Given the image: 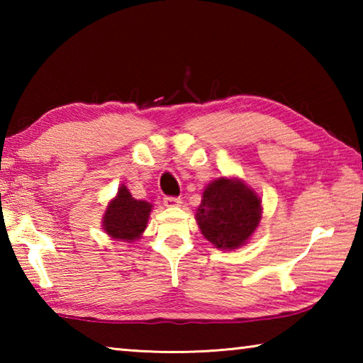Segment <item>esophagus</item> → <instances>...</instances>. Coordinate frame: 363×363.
Returning <instances> with one entry per match:
<instances>
[{
	"instance_id": "34e87169",
	"label": "esophagus",
	"mask_w": 363,
	"mask_h": 363,
	"mask_svg": "<svg viewBox=\"0 0 363 363\" xmlns=\"http://www.w3.org/2000/svg\"><path fill=\"white\" fill-rule=\"evenodd\" d=\"M163 203H164V206H168V208H174V206H181V199H176V196H167V199L163 200Z\"/></svg>"
}]
</instances>
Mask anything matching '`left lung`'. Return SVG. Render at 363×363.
<instances>
[{
    "label": "left lung",
    "instance_id": "8db88e82",
    "mask_svg": "<svg viewBox=\"0 0 363 363\" xmlns=\"http://www.w3.org/2000/svg\"><path fill=\"white\" fill-rule=\"evenodd\" d=\"M261 203L259 194L245 181L220 176L205 187L195 220L208 242L232 251L247 245L259 227Z\"/></svg>",
    "mask_w": 363,
    "mask_h": 363
}]
</instances>
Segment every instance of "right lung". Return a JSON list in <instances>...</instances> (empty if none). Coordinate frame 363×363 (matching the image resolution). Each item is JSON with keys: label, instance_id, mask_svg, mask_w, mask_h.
Segmentation results:
<instances>
[{"label": "right lung", "instance_id": "right-lung-1", "mask_svg": "<svg viewBox=\"0 0 363 363\" xmlns=\"http://www.w3.org/2000/svg\"><path fill=\"white\" fill-rule=\"evenodd\" d=\"M152 210V203L136 200L130 189L121 184L118 192L108 201L106 213L102 214V229L113 240L133 243L143 237Z\"/></svg>", "mask_w": 363, "mask_h": 363}]
</instances>
